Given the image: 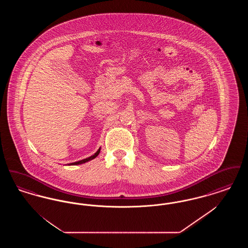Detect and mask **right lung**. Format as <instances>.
<instances>
[{
    "mask_svg": "<svg viewBox=\"0 0 248 248\" xmlns=\"http://www.w3.org/2000/svg\"><path fill=\"white\" fill-rule=\"evenodd\" d=\"M99 153H100V149H98V151H97L94 155H92V156H90V157H88V158H86V159L81 160V161H78V162H75V163H71V164H70L69 165H77L84 164V163H86V162H88V161H91V160L94 159V158L99 154Z\"/></svg>",
    "mask_w": 248,
    "mask_h": 248,
    "instance_id": "1",
    "label": "right lung"
}]
</instances>
